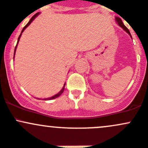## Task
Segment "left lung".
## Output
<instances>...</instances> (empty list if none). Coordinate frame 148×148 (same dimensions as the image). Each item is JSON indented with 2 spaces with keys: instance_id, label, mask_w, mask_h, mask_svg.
Wrapping results in <instances>:
<instances>
[{
  "instance_id": "1",
  "label": "left lung",
  "mask_w": 148,
  "mask_h": 148,
  "mask_svg": "<svg viewBox=\"0 0 148 148\" xmlns=\"http://www.w3.org/2000/svg\"><path fill=\"white\" fill-rule=\"evenodd\" d=\"M116 21H117V23H118L119 26H120V27H122V28H123V29L125 30V31H126V32L127 33V34H129L130 36H131V34H130V31H129V30H128V28H127L126 26H125V25L123 24V23H122V20H121V18H119V17H116ZM131 37H132V36H131Z\"/></svg>"
}]
</instances>
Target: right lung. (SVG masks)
<instances>
[{
    "instance_id": "add662e5",
    "label": "right lung",
    "mask_w": 148,
    "mask_h": 148,
    "mask_svg": "<svg viewBox=\"0 0 148 148\" xmlns=\"http://www.w3.org/2000/svg\"><path fill=\"white\" fill-rule=\"evenodd\" d=\"M39 14V13H36L35 15H34V16H33L32 18H31V19H30V21H28V23H27V24L26 25V26H24V27H23V30H22V31H21V34L22 33H23V31H24L25 29H26V28H27L28 26H29L30 25V23H31V22L33 21L34 20V18H35L37 16H38V15ZM21 34H20V36H19V37H18V41H19V39H20V37H21ZM17 42V43H18ZM17 44H16V47H15V50H14V55H15V52H16V47H17ZM64 86H65V84H64V87L62 88V90L60 91V92H59V93L57 94V95H54V96H53V97H50V98H46V99H44V100H50V99H55V98H56V97H58L59 96H60L61 95H62V93H63V92H64Z\"/></svg>"
}]
</instances>
